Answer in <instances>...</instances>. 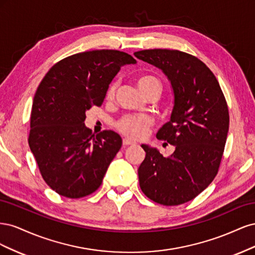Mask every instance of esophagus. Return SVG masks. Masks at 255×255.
Here are the masks:
<instances>
[{"instance_id":"esophagus-1","label":"esophagus","mask_w":255,"mask_h":255,"mask_svg":"<svg viewBox=\"0 0 255 255\" xmlns=\"http://www.w3.org/2000/svg\"><path fill=\"white\" fill-rule=\"evenodd\" d=\"M136 142L132 139H129V138H125L123 139V145H130V144H135Z\"/></svg>"}]
</instances>
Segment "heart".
Listing matches in <instances>:
<instances>
[{"mask_svg": "<svg viewBox=\"0 0 255 255\" xmlns=\"http://www.w3.org/2000/svg\"><path fill=\"white\" fill-rule=\"evenodd\" d=\"M136 84L144 96L149 92H155L158 95L161 89L160 82L156 78L148 74L138 76ZM114 92L115 85H112L107 92V98L111 99L114 96ZM151 125L152 120L148 116H127L116 123V127L122 134L132 138H140L145 134L146 129Z\"/></svg>", "mask_w": 255, "mask_h": 255, "instance_id": "obj_1", "label": "heart"}]
</instances>
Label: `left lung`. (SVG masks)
I'll use <instances>...</instances> for the list:
<instances>
[{"label":"left lung","mask_w":255,"mask_h":255,"mask_svg":"<svg viewBox=\"0 0 255 255\" xmlns=\"http://www.w3.org/2000/svg\"><path fill=\"white\" fill-rule=\"evenodd\" d=\"M134 55L163 71L173 92L170 120L156 137L174 145V152L165 157L141 144L145 157L138 168L139 186L154 202L183 204L201 194L218 172L229 132L226 98L214 73L190 54L154 49Z\"/></svg>","instance_id":"left-lung-1"}]
</instances>
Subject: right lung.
Wrapping results in <instances>:
<instances>
[{
  "label": "right lung",
  "instance_id": "add662e5",
  "mask_svg": "<svg viewBox=\"0 0 255 255\" xmlns=\"http://www.w3.org/2000/svg\"><path fill=\"white\" fill-rule=\"evenodd\" d=\"M136 59L117 50L83 52L54 65L39 84L30 113L28 144L49 186L78 199L96 191L122 145L119 134L95 135L86 112L101 106L113 79Z\"/></svg>",
  "mask_w": 255,
  "mask_h": 255
}]
</instances>
